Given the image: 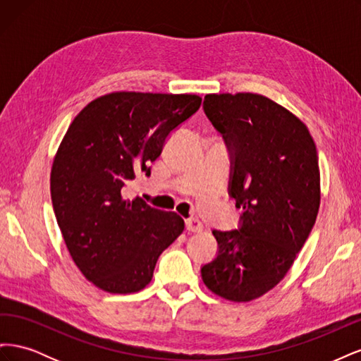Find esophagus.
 Segmentation results:
<instances>
[{
	"label": "esophagus",
	"mask_w": 361,
	"mask_h": 361,
	"mask_svg": "<svg viewBox=\"0 0 361 361\" xmlns=\"http://www.w3.org/2000/svg\"><path fill=\"white\" fill-rule=\"evenodd\" d=\"M185 226H187L188 232H202L203 228V224L197 220V218H188V220H185Z\"/></svg>",
	"instance_id": "34e87169"
}]
</instances>
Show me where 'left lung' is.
<instances>
[{
	"instance_id": "obj_1",
	"label": "left lung",
	"mask_w": 361,
	"mask_h": 361,
	"mask_svg": "<svg viewBox=\"0 0 361 361\" xmlns=\"http://www.w3.org/2000/svg\"><path fill=\"white\" fill-rule=\"evenodd\" d=\"M203 110L231 150L228 195L243 207L238 231H212L207 289L247 302L274 288L309 238L321 203L314 141L301 120L255 93L206 94Z\"/></svg>"
}]
</instances>
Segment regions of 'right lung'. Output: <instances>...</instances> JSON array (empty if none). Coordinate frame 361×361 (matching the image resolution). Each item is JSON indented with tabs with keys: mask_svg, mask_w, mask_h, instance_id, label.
Masks as SVG:
<instances>
[{
	"mask_svg": "<svg viewBox=\"0 0 361 361\" xmlns=\"http://www.w3.org/2000/svg\"><path fill=\"white\" fill-rule=\"evenodd\" d=\"M197 94L116 92L73 118L54 158L51 199L69 253L84 277L110 293L145 289L159 255L182 232L176 212L125 197L137 173L200 108Z\"/></svg>",
	"mask_w": 361,
	"mask_h": 361,
	"instance_id": "obj_1",
	"label": "right lung"
}]
</instances>
